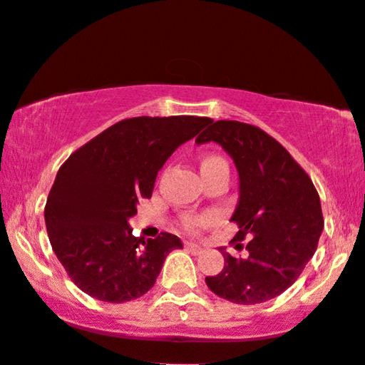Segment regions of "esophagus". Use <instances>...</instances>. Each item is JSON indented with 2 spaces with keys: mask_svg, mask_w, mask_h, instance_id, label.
Instances as JSON below:
<instances>
[{
  "mask_svg": "<svg viewBox=\"0 0 365 365\" xmlns=\"http://www.w3.org/2000/svg\"><path fill=\"white\" fill-rule=\"evenodd\" d=\"M185 247H187V250L190 252L192 255H200L202 252H203L202 247H200V245H197V244H193V242H187Z\"/></svg>",
  "mask_w": 365,
  "mask_h": 365,
  "instance_id": "34e87169",
  "label": "esophagus"
}]
</instances>
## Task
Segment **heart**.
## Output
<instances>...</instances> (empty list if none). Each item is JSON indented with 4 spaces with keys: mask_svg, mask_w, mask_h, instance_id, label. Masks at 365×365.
Wrapping results in <instances>:
<instances>
[{
    "mask_svg": "<svg viewBox=\"0 0 365 365\" xmlns=\"http://www.w3.org/2000/svg\"><path fill=\"white\" fill-rule=\"evenodd\" d=\"M220 162H225V160L217 157V155H207V157L202 158L200 168L210 167V165L220 163ZM180 222H182L183 228H187V230H190V232H195V230H198V228L208 225V223L212 222V217L210 215H195V213H185V215L180 218Z\"/></svg>",
    "mask_w": 365,
    "mask_h": 365,
    "instance_id": "1",
    "label": "heart"
}]
</instances>
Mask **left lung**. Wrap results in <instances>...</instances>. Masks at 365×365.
<instances>
[{
	"label": "left lung",
	"instance_id": "obj_1",
	"mask_svg": "<svg viewBox=\"0 0 365 365\" xmlns=\"http://www.w3.org/2000/svg\"><path fill=\"white\" fill-rule=\"evenodd\" d=\"M217 142L239 170L240 198L232 239L244 257L220 249L225 265L205 277L208 289L233 304H260L287 290L317 250L324 217L312 180L292 155L259 126L210 121L195 143ZM251 240L244 246L238 242Z\"/></svg>",
	"mask_w": 365,
	"mask_h": 365
}]
</instances>
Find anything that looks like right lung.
<instances>
[{"instance_id":"1","label":"right lung","mask_w":365,"mask_h":365,"mask_svg":"<svg viewBox=\"0 0 365 365\" xmlns=\"http://www.w3.org/2000/svg\"><path fill=\"white\" fill-rule=\"evenodd\" d=\"M207 116H135L111 125L58 170L45 207L50 244L78 289L121 304L153 287L177 235L133 237L128 218L150 198L170 155L210 123Z\"/></svg>"}]
</instances>
